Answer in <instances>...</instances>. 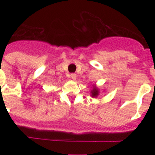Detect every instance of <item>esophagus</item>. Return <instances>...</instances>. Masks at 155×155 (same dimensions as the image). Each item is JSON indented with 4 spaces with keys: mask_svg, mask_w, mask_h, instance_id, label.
Masks as SVG:
<instances>
[{
    "mask_svg": "<svg viewBox=\"0 0 155 155\" xmlns=\"http://www.w3.org/2000/svg\"><path fill=\"white\" fill-rule=\"evenodd\" d=\"M71 79H73V80H75L77 78V75L75 74H71Z\"/></svg>",
    "mask_w": 155,
    "mask_h": 155,
    "instance_id": "obj_1",
    "label": "esophagus"
}]
</instances>
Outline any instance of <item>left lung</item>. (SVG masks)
<instances>
[{
    "label": "left lung",
    "instance_id": "1",
    "mask_svg": "<svg viewBox=\"0 0 155 155\" xmlns=\"http://www.w3.org/2000/svg\"><path fill=\"white\" fill-rule=\"evenodd\" d=\"M91 93H92V96H93V97H96L97 95H98V89H97V88H95V87H94V89L92 90V91H91Z\"/></svg>",
    "mask_w": 155,
    "mask_h": 155
}]
</instances>
